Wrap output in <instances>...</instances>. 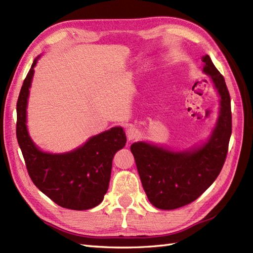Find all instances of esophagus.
Wrapping results in <instances>:
<instances>
[{"label": "esophagus", "mask_w": 253, "mask_h": 253, "mask_svg": "<svg viewBox=\"0 0 253 253\" xmlns=\"http://www.w3.org/2000/svg\"><path fill=\"white\" fill-rule=\"evenodd\" d=\"M126 135H127L128 140L131 141V140H135V139L139 138V136H140V131H139L135 127H130L127 129Z\"/></svg>", "instance_id": "esophagus-1"}]
</instances>
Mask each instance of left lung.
Instances as JSON below:
<instances>
[{"label":"left lung","mask_w":253,"mask_h":253,"mask_svg":"<svg viewBox=\"0 0 253 253\" xmlns=\"http://www.w3.org/2000/svg\"><path fill=\"white\" fill-rule=\"evenodd\" d=\"M202 72L219 96V111L211 133L199 146L174 150L148 141L130 146L149 201L161 210H174L200 197L216 179L226 159L232 135L230 96L224 77L211 57L202 56Z\"/></svg>","instance_id":"left-lung-1"}]
</instances>
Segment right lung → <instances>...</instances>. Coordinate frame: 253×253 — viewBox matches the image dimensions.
<instances>
[{"mask_svg": "<svg viewBox=\"0 0 253 253\" xmlns=\"http://www.w3.org/2000/svg\"><path fill=\"white\" fill-rule=\"evenodd\" d=\"M35 58L17 101L16 135L27 169L36 187L60 207L84 211L103 201L109 189L112 161L126 144L123 127L90 137L82 146L64 153L41 150L32 141L27 127V107L35 67Z\"/></svg>", "mask_w": 253, "mask_h": 253, "instance_id": "obj_1", "label": "right lung"}]
</instances>
